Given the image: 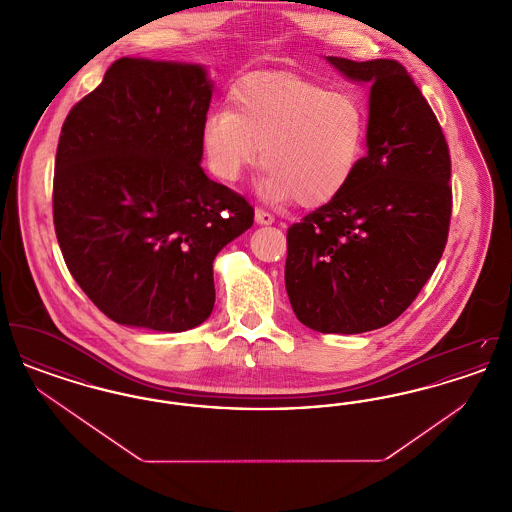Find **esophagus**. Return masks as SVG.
<instances>
[{
  "label": "esophagus",
  "instance_id": "34e87169",
  "mask_svg": "<svg viewBox=\"0 0 512 512\" xmlns=\"http://www.w3.org/2000/svg\"><path fill=\"white\" fill-rule=\"evenodd\" d=\"M255 222H257V224H261V226H268V224H272V222H274V217H272L268 211L257 209V211H255Z\"/></svg>",
  "mask_w": 512,
  "mask_h": 512
}]
</instances>
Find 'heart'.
I'll use <instances>...</instances> for the list:
<instances>
[{"mask_svg": "<svg viewBox=\"0 0 512 512\" xmlns=\"http://www.w3.org/2000/svg\"><path fill=\"white\" fill-rule=\"evenodd\" d=\"M366 111L347 92H330L284 71L253 73L232 90V109L213 111L201 146L215 176L238 182L257 165L267 171L259 195L272 203L295 199L303 207L334 201L363 157Z\"/></svg>", "mask_w": 512, "mask_h": 512, "instance_id": "heart-1", "label": "heart"}]
</instances>
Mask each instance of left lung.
Returning <instances> with one entry per match:
<instances>
[{"label":"left lung","instance_id":"left-lung-1","mask_svg":"<svg viewBox=\"0 0 512 512\" xmlns=\"http://www.w3.org/2000/svg\"><path fill=\"white\" fill-rule=\"evenodd\" d=\"M324 59L368 86L366 155L334 201L290 226L286 292L307 328L363 334L399 317L438 267L451 219V159L403 65Z\"/></svg>","mask_w":512,"mask_h":512}]
</instances>
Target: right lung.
Returning <instances> with one entry per match:
<instances>
[{
  "label": "right lung",
  "mask_w": 512,
  "mask_h": 512,
  "mask_svg": "<svg viewBox=\"0 0 512 512\" xmlns=\"http://www.w3.org/2000/svg\"><path fill=\"white\" fill-rule=\"evenodd\" d=\"M213 82L197 63L117 59L61 128L53 222L74 280L122 326L184 332L213 313V261L253 224L203 169Z\"/></svg>",
  "instance_id": "1"
}]
</instances>
